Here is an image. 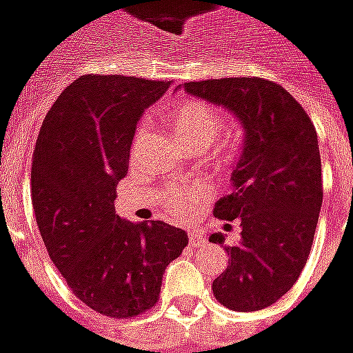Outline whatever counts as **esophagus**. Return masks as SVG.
Returning a JSON list of instances; mask_svg holds the SVG:
<instances>
[{"label": "esophagus", "mask_w": 353, "mask_h": 353, "mask_svg": "<svg viewBox=\"0 0 353 353\" xmlns=\"http://www.w3.org/2000/svg\"><path fill=\"white\" fill-rule=\"evenodd\" d=\"M188 243H190V247H200V245H204L205 239L200 231H190L188 233Z\"/></svg>", "instance_id": "1"}]
</instances>
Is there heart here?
<instances>
[{
	"label": "heart",
	"instance_id": "b5f03b06",
	"mask_svg": "<svg viewBox=\"0 0 353 353\" xmlns=\"http://www.w3.org/2000/svg\"><path fill=\"white\" fill-rule=\"evenodd\" d=\"M172 128L184 143H204L205 148L221 138L229 128V118L217 106L196 101L181 99L169 108ZM148 118L139 120L132 138V155H138L143 149L149 136ZM208 196V186L204 182L194 184H171L165 190V204L174 215H190Z\"/></svg>",
	"mask_w": 353,
	"mask_h": 353
}]
</instances>
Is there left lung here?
Returning a JSON list of instances; mask_svg holds the SVG:
<instances>
[{
	"instance_id": "left-lung-1",
	"label": "left lung",
	"mask_w": 353,
	"mask_h": 353,
	"mask_svg": "<svg viewBox=\"0 0 353 353\" xmlns=\"http://www.w3.org/2000/svg\"><path fill=\"white\" fill-rule=\"evenodd\" d=\"M184 91L225 106L245 126L233 192L214 208L217 219L241 221V243L225 247L229 264L212 290L231 311H260L292 290L313 247L323 204L316 132L303 106L276 81L223 77L184 83ZM210 243L225 239L214 233Z\"/></svg>"
}]
</instances>
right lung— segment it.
Wrapping results in <instances>:
<instances>
[{
  "mask_svg": "<svg viewBox=\"0 0 353 353\" xmlns=\"http://www.w3.org/2000/svg\"><path fill=\"white\" fill-rule=\"evenodd\" d=\"M169 85L81 75L52 105L32 153V208L50 260L75 297L110 319L155 307L165 268L188 245L179 227L114 212L139 116Z\"/></svg>",
  "mask_w": 353,
  "mask_h": 353,
  "instance_id": "1",
  "label": "right lung"
}]
</instances>
